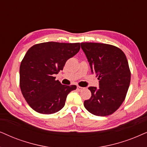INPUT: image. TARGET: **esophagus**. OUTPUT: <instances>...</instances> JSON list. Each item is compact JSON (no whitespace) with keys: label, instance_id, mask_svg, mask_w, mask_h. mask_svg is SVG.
<instances>
[{"label":"esophagus","instance_id":"34e87169","mask_svg":"<svg viewBox=\"0 0 147 147\" xmlns=\"http://www.w3.org/2000/svg\"><path fill=\"white\" fill-rule=\"evenodd\" d=\"M83 89V87H79V86H77V90H78V91H81Z\"/></svg>","mask_w":147,"mask_h":147}]
</instances>
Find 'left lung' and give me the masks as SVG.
<instances>
[{"instance_id": "left-lung-1", "label": "left lung", "mask_w": 147, "mask_h": 147, "mask_svg": "<svg viewBox=\"0 0 147 147\" xmlns=\"http://www.w3.org/2000/svg\"><path fill=\"white\" fill-rule=\"evenodd\" d=\"M91 72L99 80V87H89L91 98L84 106L92 114L106 116L114 113L124 101L130 83V70L122 50L110 44H81Z\"/></svg>"}]
</instances>
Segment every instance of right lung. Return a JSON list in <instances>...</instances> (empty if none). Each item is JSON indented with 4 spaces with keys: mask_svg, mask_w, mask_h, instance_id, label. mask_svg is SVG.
I'll list each match as a JSON object with an SVG mask.
<instances>
[{
    "mask_svg": "<svg viewBox=\"0 0 147 147\" xmlns=\"http://www.w3.org/2000/svg\"><path fill=\"white\" fill-rule=\"evenodd\" d=\"M80 43L44 42L29 49L19 68L21 93L29 106L42 114H52L65 105L76 85H62L54 77L80 50Z\"/></svg>",
    "mask_w": 147,
    "mask_h": 147,
    "instance_id": "add662e5",
    "label": "right lung"
}]
</instances>
